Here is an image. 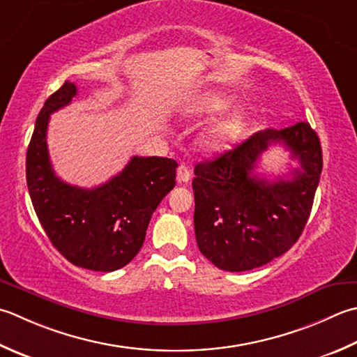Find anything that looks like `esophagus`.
Here are the masks:
<instances>
[{
	"mask_svg": "<svg viewBox=\"0 0 357 357\" xmlns=\"http://www.w3.org/2000/svg\"><path fill=\"white\" fill-rule=\"evenodd\" d=\"M192 178V172L187 165H179L178 167V183H188Z\"/></svg>",
	"mask_w": 357,
	"mask_h": 357,
	"instance_id": "34e87169",
	"label": "esophagus"
}]
</instances>
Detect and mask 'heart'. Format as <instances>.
I'll return each instance as SVG.
<instances>
[{"instance_id":"obj_1","label":"heart","mask_w":357,"mask_h":357,"mask_svg":"<svg viewBox=\"0 0 357 357\" xmlns=\"http://www.w3.org/2000/svg\"><path fill=\"white\" fill-rule=\"evenodd\" d=\"M232 99L222 93L220 89L206 91L199 94L190 105L187 107V111L193 116H204V114H215L220 111H225L230 107ZM249 127V116L246 109H234L222 116L218 121L213 122L202 136L199 137V145L202 150L208 153H221L241 141L244 132Z\"/></svg>"}]
</instances>
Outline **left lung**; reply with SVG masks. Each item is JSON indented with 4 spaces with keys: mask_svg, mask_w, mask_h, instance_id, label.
<instances>
[{
    "mask_svg": "<svg viewBox=\"0 0 357 357\" xmlns=\"http://www.w3.org/2000/svg\"><path fill=\"white\" fill-rule=\"evenodd\" d=\"M272 143L284 144L301 164L291 178L253 174ZM322 146L308 122L264 130L213 160L195 167V234L207 260L243 272L283 255L302 235L322 173Z\"/></svg>",
    "mask_w": 357,
    "mask_h": 357,
    "instance_id": "obj_1",
    "label": "left lung"
}]
</instances>
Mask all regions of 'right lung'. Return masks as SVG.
Returning <instances> with one entry per match:
<instances>
[{"mask_svg":"<svg viewBox=\"0 0 357 357\" xmlns=\"http://www.w3.org/2000/svg\"><path fill=\"white\" fill-rule=\"evenodd\" d=\"M77 96L65 82L49 97L35 122L26 155V179L41 227L54 248L79 268L111 272L141 250L159 202L176 184V160L132 156L125 169L94 188L61 181L49 159V116Z\"/></svg>","mask_w":357,"mask_h":357,"instance_id":"add662e5","label":"right lung"}]
</instances>
